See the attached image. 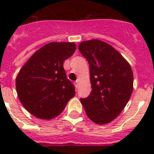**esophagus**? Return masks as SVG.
<instances>
[{"label":"esophagus","instance_id":"34e87169","mask_svg":"<svg viewBox=\"0 0 154 154\" xmlns=\"http://www.w3.org/2000/svg\"><path fill=\"white\" fill-rule=\"evenodd\" d=\"M74 85H75V87L77 89L78 86H79V82H78V81H76V82H74Z\"/></svg>","mask_w":154,"mask_h":154}]
</instances>
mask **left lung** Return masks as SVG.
Instances as JSON below:
<instances>
[{"label": "left lung", "mask_w": 154, "mask_h": 154, "mask_svg": "<svg viewBox=\"0 0 154 154\" xmlns=\"http://www.w3.org/2000/svg\"><path fill=\"white\" fill-rule=\"evenodd\" d=\"M80 53L89 65L92 90L81 102L89 119L98 125L110 123L124 109L134 89L129 62L110 45L100 40L80 43Z\"/></svg>", "instance_id": "obj_1"}]
</instances>
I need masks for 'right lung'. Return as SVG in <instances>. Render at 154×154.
Instances as JSON below:
<instances>
[{"instance_id": "1", "label": "right lung", "mask_w": 154, "mask_h": 154, "mask_svg": "<svg viewBox=\"0 0 154 154\" xmlns=\"http://www.w3.org/2000/svg\"><path fill=\"white\" fill-rule=\"evenodd\" d=\"M76 50L74 42H50L26 61L16 78L19 100L34 117L50 120L61 113L75 95L63 63Z\"/></svg>"}]
</instances>
